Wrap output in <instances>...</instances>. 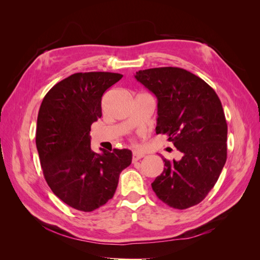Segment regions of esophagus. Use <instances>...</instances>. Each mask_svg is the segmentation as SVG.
Returning <instances> with one entry per match:
<instances>
[{"instance_id": "esophagus-1", "label": "esophagus", "mask_w": 260, "mask_h": 260, "mask_svg": "<svg viewBox=\"0 0 260 260\" xmlns=\"http://www.w3.org/2000/svg\"><path fill=\"white\" fill-rule=\"evenodd\" d=\"M144 156H145V154L142 153V152H135V153H133V155H132V161L136 162V161H138L139 159L143 158Z\"/></svg>"}]
</instances>
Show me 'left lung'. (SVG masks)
<instances>
[{
	"mask_svg": "<svg viewBox=\"0 0 260 260\" xmlns=\"http://www.w3.org/2000/svg\"><path fill=\"white\" fill-rule=\"evenodd\" d=\"M136 79L157 98L156 133L183 154L161 157L165 168L152 183L160 201L177 209L198 205L216 184L226 160L228 125L214 89L178 67L139 70Z\"/></svg>",
	"mask_w": 260,
	"mask_h": 260,
	"instance_id": "8db88e82",
	"label": "left lung"
}]
</instances>
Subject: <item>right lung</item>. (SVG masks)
I'll return each instance as SVG.
<instances>
[{
	"label": "right lung",
	"mask_w": 260,
	"mask_h": 260,
	"mask_svg": "<svg viewBox=\"0 0 260 260\" xmlns=\"http://www.w3.org/2000/svg\"><path fill=\"white\" fill-rule=\"evenodd\" d=\"M122 75L77 73L46 93L39 109L36 144L44 178L68 206L93 211L113 199L130 149L98 154L91 149V124L102 117L104 92Z\"/></svg>",
	"instance_id": "1"
}]
</instances>
